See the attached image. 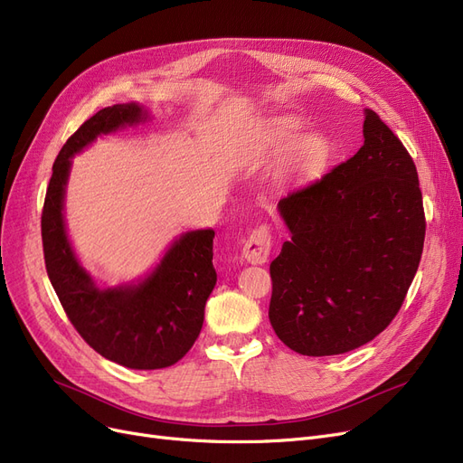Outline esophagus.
<instances>
[{"mask_svg": "<svg viewBox=\"0 0 463 463\" xmlns=\"http://www.w3.org/2000/svg\"><path fill=\"white\" fill-rule=\"evenodd\" d=\"M270 248H272V234L267 222H263V225H258L250 232L248 241L242 248V255L244 260L251 265H263L269 260Z\"/></svg>", "mask_w": 463, "mask_h": 463, "instance_id": "1", "label": "esophagus"}]
</instances>
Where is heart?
Listing matches in <instances>:
<instances>
[{
    "mask_svg": "<svg viewBox=\"0 0 463 463\" xmlns=\"http://www.w3.org/2000/svg\"><path fill=\"white\" fill-rule=\"evenodd\" d=\"M303 128V122L298 118H280L272 122L265 131V143L270 146H288L296 141ZM330 143L320 133H309L299 139L296 146V158L303 169H318L330 158Z\"/></svg>",
    "mask_w": 463,
    "mask_h": 463,
    "instance_id": "obj_1",
    "label": "heart"
}]
</instances>
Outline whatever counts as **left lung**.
Masks as SVG:
<instances>
[{
    "mask_svg": "<svg viewBox=\"0 0 463 463\" xmlns=\"http://www.w3.org/2000/svg\"><path fill=\"white\" fill-rule=\"evenodd\" d=\"M363 133L353 158L279 202L292 241L270 263L269 320L299 354H341L382 334L421 260L414 160L370 109Z\"/></svg>",
    "mask_w": 463,
    "mask_h": 463,
    "instance_id": "1",
    "label": "left lung"
}]
</instances>
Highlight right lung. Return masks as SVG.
<instances>
[{"mask_svg": "<svg viewBox=\"0 0 463 463\" xmlns=\"http://www.w3.org/2000/svg\"><path fill=\"white\" fill-rule=\"evenodd\" d=\"M146 119V110L128 102L99 110L64 143L53 164L42 212L47 277L66 317L85 344L109 361L133 370L175 364L194 345L203 307L217 282L212 229L181 234L160 265L139 284L100 289L68 242L62 205L71 158L107 135Z\"/></svg>", "mask_w": 463, "mask_h": 463, "instance_id": "obj_1", "label": "right lung"}]
</instances>
